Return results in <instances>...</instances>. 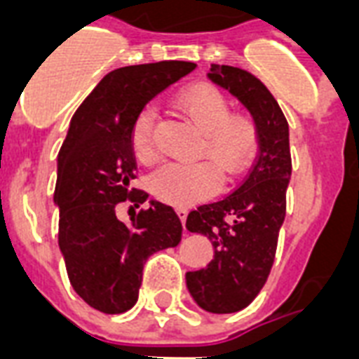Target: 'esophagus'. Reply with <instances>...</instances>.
I'll return each mask as SVG.
<instances>
[{"label":"esophagus","mask_w":359,"mask_h":359,"mask_svg":"<svg viewBox=\"0 0 359 359\" xmlns=\"http://www.w3.org/2000/svg\"><path fill=\"white\" fill-rule=\"evenodd\" d=\"M177 214H179L180 222H182V225H186V216H188V210H186L184 207H179L177 208Z\"/></svg>","instance_id":"1"}]
</instances>
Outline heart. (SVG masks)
<instances>
[{"instance_id": "heart-1", "label": "heart", "mask_w": 359, "mask_h": 359, "mask_svg": "<svg viewBox=\"0 0 359 359\" xmlns=\"http://www.w3.org/2000/svg\"><path fill=\"white\" fill-rule=\"evenodd\" d=\"M177 106L201 132L196 156L208 160L165 163L149 177V190L158 201L190 207L219 190L222 173L236 179L250 168L259 151V126L250 115L231 114L229 98L212 86L188 87L177 97ZM154 123L156 111L145 106L132 124L130 143L141 162H151L156 156Z\"/></svg>"}]
</instances>
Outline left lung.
Instances as JSON below:
<instances>
[{
    "label": "left lung",
    "mask_w": 359,
    "mask_h": 359,
    "mask_svg": "<svg viewBox=\"0 0 359 359\" xmlns=\"http://www.w3.org/2000/svg\"><path fill=\"white\" fill-rule=\"evenodd\" d=\"M208 78L250 109L259 126V154L233 194L188 214L186 227L208 236L214 259L186 273V285L205 311L236 313L255 300L276 259L292 173L289 123L272 93L248 70L212 65Z\"/></svg>",
    "instance_id": "8db88e82"
}]
</instances>
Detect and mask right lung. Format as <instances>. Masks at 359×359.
<instances>
[{
	"label": "right lung",
	"instance_id": "right-lung-1",
	"mask_svg": "<svg viewBox=\"0 0 359 359\" xmlns=\"http://www.w3.org/2000/svg\"><path fill=\"white\" fill-rule=\"evenodd\" d=\"M188 61L132 65L109 72L76 109L57 156L53 201L59 207V248L70 285L97 311L119 315L135 306L143 266L160 250L179 245L182 224L169 205L151 201L123 224L116 207L134 208L149 194L132 188V124L145 104L190 74Z\"/></svg>",
	"mask_w": 359,
	"mask_h": 359
}]
</instances>
